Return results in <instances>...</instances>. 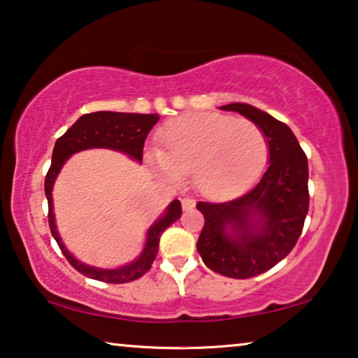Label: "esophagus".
<instances>
[{"label":"esophagus","mask_w":358,"mask_h":358,"mask_svg":"<svg viewBox=\"0 0 358 358\" xmlns=\"http://www.w3.org/2000/svg\"><path fill=\"white\" fill-rule=\"evenodd\" d=\"M194 206H196V201L193 198H183V199H181V208H183V210L193 209Z\"/></svg>","instance_id":"obj_1"}]
</instances>
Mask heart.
<instances>
[{
  "mask_svg": "<svg viewBox=\"0 0 358 358\" xmlns=\"http://www.w3.org/2000/svg\"><path fill=\"white\" fill-rule=\"evenodd\" d=\"M162 149L145 157L160 177L181 181L193 173L194 186L206 196H225L243 189L268 160V141L248 120L215 112L175 118L160 129Z\"/></svg>",
  "mask_w": 358,
  "mask_h": 358,
  "instance_id": "obj_1",
  "label": "heart"
}]
</instances>
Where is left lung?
<instances>
[{"label": "left lung", "instance_id": "8db88e82", "mask_svg": "<svg viewBox=\"0 0 358 358\" xmlns=\"http://www.w3.org/2000/svg\"><path fill=\"white\" fill-rule=\"evenodd\" d=\"M222 110L253 122L268 141V169L253 188L227 203H198L204 215L198 248L204 264L234 279L263 274L294 248L308 214V159L285 123L250 103Z\"/></svg>", "mask_w": 358, "mask_h": 358}]
</instances>
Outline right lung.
Listing matches in <instances>:
<instances>
[{
	"mask_svg": "<svg viewBox=\"0 0 358 358\" xmlns=\"http://www.w3.org/2000/svg\"><path fill=\"white\" fill-rule=\"evenodd\" d=\"M157 113H122V112H94L85 113L76 120V123L57 139L52 154V167L45 177V196L48 199V224L53 238L57 240L59 250L66 256L69 264L84 274L85 278L108 282V284H124L139 279L152 266L159 251L160 235L169 229L175 220L181 217V204L178 199L170 203L162 214L154 220L148 229L145 241L141 253L136 258L118 268H97L85 264L78 259L63 243L62 235L57 227L53 210V186L63 165L71 155L87 149H110L128 155L134 162L143 164L144 141L149 131L159 122Z\"/></svg>",
	"mask_w": 358,
	"mask_h": 358,
	"instance_id": "obj_1",
	"label": "right lung"
}]
</instances>
